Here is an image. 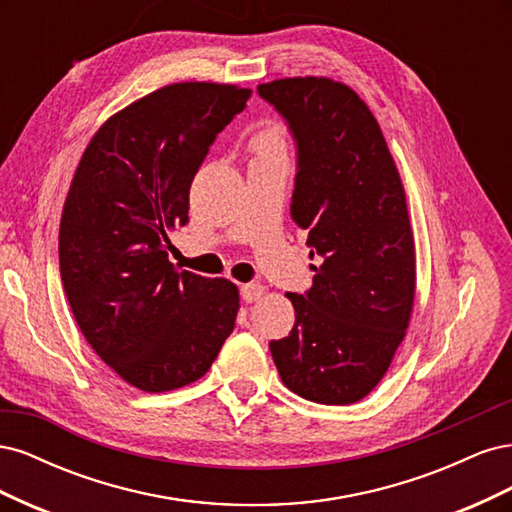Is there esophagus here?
Listing matches in <instances>:
<instances>
[{"instance_id": "1", "label": "esophagus", "mask_w": 512, "mask_h": 512, "mask_svg": "<svg viewBox=\"0 0 512 512\" xmlns=\"http://www.w3.org/2000/svg\"><path fill=\"white\" fill-rule=\"evenodd\" d=\"M262 294H265V288H262L260 284H243L241 286V297L245 303H254L258 301Z\"/></svg>"}]
</instances>
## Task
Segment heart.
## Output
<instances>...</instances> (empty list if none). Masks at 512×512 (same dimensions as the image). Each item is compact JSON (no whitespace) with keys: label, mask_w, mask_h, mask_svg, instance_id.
I'll return each mask as SVG.
<instances>
[{"label":"heart","mask_w":512,"mask_h":512,"mask_svg":"<svg viewBox=\"0 0 512 512\" xmlns=\"http://www.w3.org/2000/svg\"><path fill=\"white\" fill-rule=\"evenodd\" d=\"M247 147L254 153V158L269 156V153L286 151V130L280 121L267 119L252 132Z\"/></svg>","instance_id":"b5f03b06"}]
</instances>
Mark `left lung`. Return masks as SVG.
I'll return each mask as SVG.
<instances>
[{
  "label": "left lung",
  "mask_w": 512,
  "mask_h": 512,
  "mask_svg": "<svg viewBox=\"0 0 512 512\" xmlns=\"http://www.w3.org/2000/svg\"><path fill=\"white\" fill-rule=\"evenodd\" d=\"M297 143L290 215L305 230L314 284L288 292L294 327L271 342L282 382L316 404L376 389L406 335L416 288L406 194L376 117L344 85L297 76L258 85Z\"/></svg>",
  "instance_id": "1"
}]
</instances>
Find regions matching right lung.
Here are the masks:
<instances>
[{"instance_id": "right-lung-1", "label": "right lung", "mask_w": 512, "mask_h": 512, "mask_svg": "<svg viewBox=\"0 0 512 512\" xmlns=\"http://www.w3.org/2000/svg\"><path fill=\"white\" fill-rule=\"evenodd\" d=\"M250 89L173 83L115 113L76 166L59 224V273L76 324L128 384L164 393L203 378L235 329L239 290L177 271L168 230Z\"/></svg>"}]
</instances>
